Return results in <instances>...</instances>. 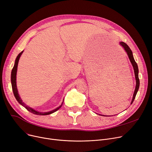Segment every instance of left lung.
I'll return each instance as SVG.
<instances>
[{
	"label": "left lung",
	"instance_id": "obj_1",
	"mask_svg": "<svg viewBox=\"0 0 152 152\" xmlns=\"http://www.w3.org/2000/svg\"><path fill=\"white\" fill-rule=\"evenodd\" d=\"M119 44H120L123 47V49H124V50L126 51V52L127 53V55H128V57L129 58V60L132 64V65L133 66L134 68V75H135V81H136V86H135V89L133 94V97L131 101V104L133 103L135 97V95H136L137 91L139 90V85H140V81H139V69H138V66H137V64L136 63V62L135 61V60L134 58L133 57V55H132V50L130 49L129 47L127 45L126 43L123 42H119Z\"/></svg>",
	"mask_w": 152,
	"mask_h": 152
}]
</instances>
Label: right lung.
I'll list each match as a JSON object with an SVG mask.
<instances>
[{"instance_id":"add662e5","label":"right lung","mask_w":152,"mask_h":152,"mask_svg":"<svg viewBox=\"0 0 152 152\" xmlns=\"http://www.w3.org/2000/svg\"><path fill=\"white\" fill-rule=\"evenodd\" d=\"M23 51L20 52L18 55L17 58H16V60H15V65H14V66H13V68L12 70V73H11V83H12V90H13V94L15 95V99H17V100L18 102L20 104H21L22 106L25 107L26 110H28L29 111H30L31 113H33V114L37 115H50V114H52V113L55 112V111H57L58 110H59L61 108V107L63 105V102H62L61 105L60 106H59L58 108H57L53 110H52L50 111H48V112H39V111H37L34 110L33 108H32L28 107V105H26L25 103L23 102L22 100L21 99L20 95L18 94V90H17V81H16V80H17V72L18 64L19 59L21 57V54L23 53ZM63 100H64V99H63Z\"/></svg>"}]
</instances>
